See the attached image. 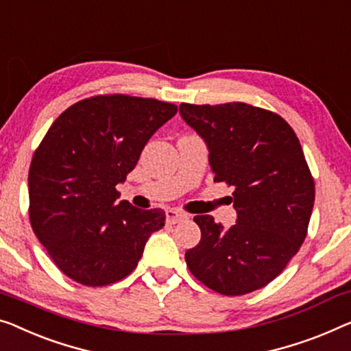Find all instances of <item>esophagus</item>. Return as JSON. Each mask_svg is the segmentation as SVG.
I'll return each instance as SVG.
<instances>
[{
	"instance_id": "obj_1",
	"label": "esophagus",
	"mask_w": 351,
	"mask_h": 351,
	"mask_svg": "<svg viewBox=\"0 0 351 351\" xmlns=\"http://www.w3.org/2000/svg\"><path fill=\"white\" fill-rule=\"evenodd\" d=\"M165 216H167V222H169V223H178V222L184 221V219L189 217L187 214L176 211V209H167Z\"/></svg>"
}]
</instances>
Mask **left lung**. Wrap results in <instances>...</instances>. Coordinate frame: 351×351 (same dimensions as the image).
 <instances>
[{
  "label": "left lung",
  "instance_id": "1",
  "mask_svg": "<svg viewBox=\"0 0 351 351\" xmlns=\"http://www.w3.org/2000/svg\"><path fill=\"white\" fill-rule=\"evenodd\" d=\"M184 121L205 138L214 182L233 187L238 221L223 230L195 216L202 239L186 252L203 285L241 296L274 280L306 239L315 182L295 130L280 114L245 102H182Z\"/></svg>",
  "mask_w": 351,
  "mask_h": 351
}]
</instances>
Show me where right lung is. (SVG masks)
<instances>
[{"label":"right lung","mask_w":351,"mask_h":351,"mask_svg":"<svg viewBox=\"0 0 351 351\" xmlns=\"http://www.w3.org/2000/svg\"><path fill=\"white\" fill-rule=\"evenodd\" d=\"M175 104L99 94L66 108L36 148L28 173L29 222L47 254L72 280L104 287L137 268L162 209L118 202L148 140Z\"/></svg>","instance_id":"1"}]
</instances>
